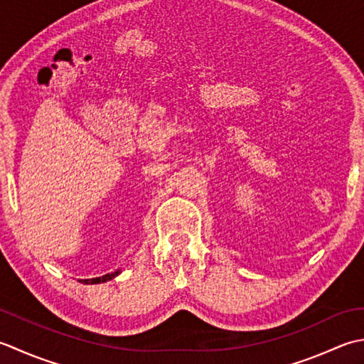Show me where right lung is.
Masks as SVG:
<instances>
[{"instance_id":"add662e5","label":"right lung","mask_w":364,"mask_h":364,"mask_svg":"<svg viewBox=\"0 0 364 364\" xmlns=\"http://www.w3.org/2000/svg\"><path fill=\"white\" fill-rule=\"evenodd\" d=\"M121 270H117L114 273H107V275L99 277V278H91V279H80L83 284H100V283H107V281H111L113 278H116L119 275Z\"/></svg>"}]
</instances>
